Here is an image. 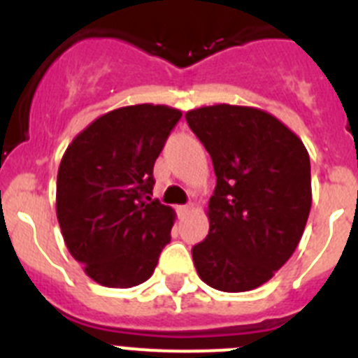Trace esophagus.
I'll return each instance as SVG.
<instances>
[{"label": "esophagus", "instance_id": "esophagus-1", "mask_svg": "<svg viewBox=\"0 0 358 358\" xmlns=\"http://www.w3.org/2000/svg\"><path fill=\"white\" fill-rule=\"evenodd\" d=\"M177 211H179V215H181V217H186V215L192 211V206H189V204H186V206H179L177 208Z\"/></svg>", "mask_w": 358, "mask_h": 358}]
</instances>
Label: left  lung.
Returning a JSON list of instances; mask_svg holds the SVG:
<instances>
[{"label": "left lung", "mask_w": 358, "mask_h": 358, "mask_svg": "<svg viewBox=\"0 0 358 358\" xmlns=\"http://www.w3.org/2000/svg\"><path fill=\"white\" fill-rule=\"evenodd\" d=\"M213 161L210 231L192 249L197 274L222 292L264 285L301 240L312 206L310 157L299 136L258 107L204 106L186 113Z\"/></svg>", "instance_id": "left-lung-1"}]
</instances>
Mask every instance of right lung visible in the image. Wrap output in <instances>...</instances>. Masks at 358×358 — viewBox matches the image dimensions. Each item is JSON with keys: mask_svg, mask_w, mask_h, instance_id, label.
Returning <instances> with one entry per match:
<instances>
[{"mask_svg": "<svg viewBox=\"0 0 358 358\" xmlns=\"http://www.w3.org/2000/svg\"><path fill=\"white\" fill-rule=\"evenodd\" d=\"M182 113L138 103L98 116L73 138L57 173L66 248L93 281L131 289L152 276L176 211L152 201L154 163Z\"/></svg>", "mask_w": 358, "mask_h": 358, "instance_id": "1", "label": "right lung"}]
</instances>
